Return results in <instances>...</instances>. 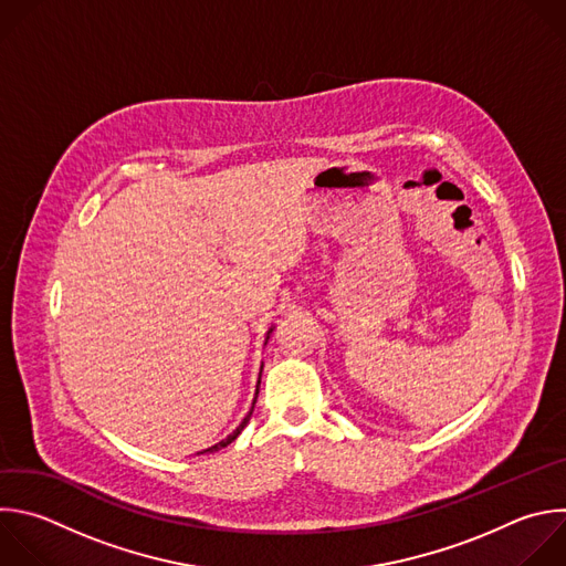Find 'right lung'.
Instances as JSON below:
<instances>
[{
  "label": "right lung",
  "instance_id": "add662e5",
  "mask_svg": "<svg viewBox=\"0 0 566 566\" xmlns=\"http://www.w3.org/2000/svg\"><path fill=\"white\" fill-rule=\"evenodd\" d=\"M258 391H260V382H258ZM255 400H258V394H255ZM253 407H255V402H253ZM251 413H253V409H251V411H249V416H247V418H244V420H242V424H240V427H238V429H235V431H233V433H231V436H229V438H227V440H222V442H218V444H216V447H211V449H207V451H202V453H213V451H220V449H224V447H227V444H231V442H233V440H235V438H238V436H240V433H242V429H244V427H247V424H249V420H251Z\"/></svg>",
  "mask_w": 566,
  "mask_h": 566
}]
</instances>
